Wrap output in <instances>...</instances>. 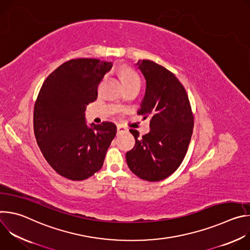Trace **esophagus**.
<instances>
[{
  "label": "esophagus",
  "instance_id": "34e87169",
  "mask_svg": "<svg viewBox=\"0 0 250 250\" xmlns=\"http://www.w3.org/2000/svg\"><path fill=\"white\" fill-rule=\"evenodd\" d=\"M117 130H118V133H121V132H123V131L125 130V127H124V126L121 125H117Z\"/></svg>",
  "mask_w": 250,
  "mask_h": 250
}]
</instances>
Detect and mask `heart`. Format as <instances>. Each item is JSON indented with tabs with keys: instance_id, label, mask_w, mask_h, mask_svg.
<instances>
[{
	"instance_id": "1",
	"label": "heart",
	"mask_w": 250,
	"mask_h": 250,
	"mask_svg": "<svg viewBox=\"0 0 250 250\" xmlns=\"http://www.w3.org/2000/svg\"><path fill=\"white\" fill-rule=\"evenodd\" d=\"M121 77H122V80H123L124 84H127V83L134 82V81H139V77L137 76V74L134 72V71L130 68H124L122 70Z\"/></svg>"
}]
</instances>
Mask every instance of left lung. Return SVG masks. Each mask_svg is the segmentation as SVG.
Returning a JSON list of instances; mask_svg holds the SVG:
<instances>
[{
    "instance_id": "8db88e82",
    "label": "left lung",
    "mask_w": 250,
    "mask_h": 250,
    "mask_svg": "<svg viewBox=\"0 0 250 250\" xmlns=\"http://www.w3.org/2000/svg\"><path fill=\"white\" fill-rule=\"evenodd\" d=\"M136 65L146 80L137 114L150 119V131L139 138L137 130H129L135 146L125 158L130 171L140 179L155 182L170 176L182 163L194 117L187 92L172 72L150 60H138Z\"/></svg>"
}]
</instances>
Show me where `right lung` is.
Wrapping results in <instances>:
<instances>
[{
	"mask_svg": "<svg viewBox=\"0 0 250 250\" xmlns=\"http://www.w3.org/2000/svg\"><path fill=\"white\" fill-rule=\"evenodd\" d=\"M112 62L69 60L45 79L33 111V129L48 164L69 180L98 172L117 133L113 123L86 125V106L98 97V85Z\"/></svg>",
	"mask_w": 250,
	"mask_h": 250,
	"instance_id": "right-lung-1",
	"label": "right lung"
}]
</instances>
